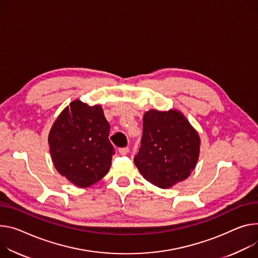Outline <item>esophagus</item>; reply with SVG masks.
<instances>
[{
    "mask_svg": "<svg viewBox=\"0 0 258 258\" xmlns=\"http://www.w3.org/2000/svg\"><path fill=\"white\" fill-rule=\"evenodd\" d=\"M119 153L121 154V155H126L127 153H128V151H130V149H128V147H123V148H119Z\"/></svg>",
    "mask_w": 258,
    "mask_h": 258,
    "instance_id": "1",
    "label": "esophagus"
}]
</instances>
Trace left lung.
<instances>
[{
    "label": "left lung",
    "instance_id": "1",
    "mask_svg": "<svg viewBox=\"0 0 258 258\" xmlns=\"http://www.w3.org/2000/svg\"><path fill=\"white\" fill-rule=\"evenodd\" d=\"M201 139L177 110L144 114L141 147L134 161L141 175L159 188L188 178L200 155Z\"/></svg>",
    "mask_w": 258,
    "mask_h": 258
}]
</instances>
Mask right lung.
<instances>
[{"label": "right lung", "mask_w": 258, "mask_h": 258, "mask_svg": "<svg viewBox=\"0 0 258 258\" xmlns=\"http://www.w3.org/2000/svg\"><path fill=\"white\" fill-rule=\"evenodd\" d=\"M109 131L102 106L73 101L59 114L48 136L56 171L83 188L100 181L109 172L114 154Z\"/></svg>", "instance_id": "obj_1"}]
</instances>
